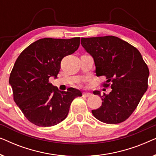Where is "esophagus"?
I'll return each instance as SVG.
<instances>
[{
    "label": "esophagus",
    "mask_w": 156,
    "mask_h": 156,
    "mask_svg": "<svg viewBox=\"0 0 156 156\" xmlns=\"http://www.w3.org/2000/svg\"><path fill=\"white\" fill-rule=\"evenodd\" d=\"M83 97H89L91 96V93H88V92H84L82 94Z\"/></svg>",
    "instance_id": "34e87169"
}]
</instances>
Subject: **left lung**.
Segmentation results:
<instances>
[{
  "mask_svg": "<svg viewBox=\"0 0 156 156\" xmlns=\"http://www.w3.org/2000/svg\"><path fill=\"white\" fill-rule=\"evenodd\" d=\"M81 44L93 57L97 76H106L107 80L104 87L112 88L108 94L101 95L99 91L93 92L102 100L101 106L91 111L94 116L108 124L126 121L148 89L149 69L140 52L127 42L112 35L82 37Z\"/></svg>",
  "mask_w": 156,
  "mask_h": 156,
  "instance_id": "8db88e82",
  "label": "left lung"
}]
</instances>
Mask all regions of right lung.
Segmentation results:
<instances>
[{
	"label": "right lung",
	"mask_w": 156,
	"mask_h": 156,
	"mask_svg": "<svg viewBox=\"0 0 156 156\" xmlns=\"http://www.w3.org/2000/svg\"><path fill=\"white\" fill-rule=\"evenodd\" d=\"M80 37L42 38L25 49L16 59L9 78L13 99L26 119L38 126L57 125L66 119L78 89L59 91L49 82L56 78L62 59L77 50Z\"/></svg>",
	"instance_id": "right-lung-1"
}]
</instances>
